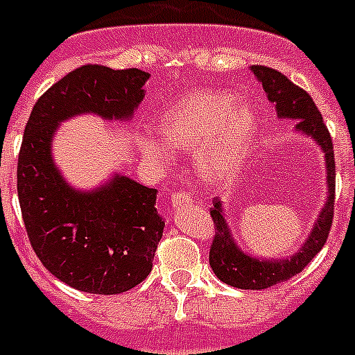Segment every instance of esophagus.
I'll use <instances>...</instances> for the list:
<instances>
[{"mask_svg":"<svg viewBox=\"0 0 355 355\" xmlns=\"http://www.w3.org/2000/svg\"><path fill=\"white\" fill-rule=\"evenodd\" d=\"M171 204H173V207H187V206H191V204H193L191 193H186V191L171 193Z\"/></svg>","mask_w":355,"mask_h":355,"instance_id":"1","label":"esophagus"}]
</instances>
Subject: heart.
Wrapping results in <instances>:
<instances>
[{"label":"heart","mask_w":355,"mask_h":355,"mask_svg":"<svg viewBox=\"0 0 355 355\" xmlns=\"http://www.w3.org/2000/svg\"><path fill=\"white\" fill-rule=\"evenodd\" d=\"M261 131V114L252 102L230 91H193L160 114L157 137L138 140L140 151L158 164L171 157L168 148L195 151L198 171L220 184L243 168Z\"/></svg>","instance_id":"heart-1"}]
</instances>
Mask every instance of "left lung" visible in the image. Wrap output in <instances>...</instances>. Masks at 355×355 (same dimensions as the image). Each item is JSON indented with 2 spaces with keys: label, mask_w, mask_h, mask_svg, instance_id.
Instances as JSON below:
<instances>
[{
  "label": "left lung",
  "mask_w": 355,
  "mask_h": 355,
  "mask_svg": "<svg viewBox=\"0 0 355 355\" xmlns=\"http://www.w3.org/2000/svg\"><path fill=\"white\" fill-rule=\"evenodd\" d=\"M252 71L262 83L268 100L275 103L279 116L297 120L299 131L312 137L322 149L328 182L327 202L322 206L306 243L290 259H279V261H270V259L264 261V259L250 257L248 253H244L230 233L223 204L218 198L213 200L209 215L215 224V237L209 248V266L215 275L230 286L241 288V290H264L301 273L327 243L334 218V202H336L334 200L336 198L334 197L336 195V158H334L332 137L310 94L290 82L284 74L275 69L253 65Z\"/></svg>",
  "instance_id": "8db88e82"
}]
</instances>
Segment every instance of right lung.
Listing matches in <instances>:
<instances>
[{
  "mask_svg": "<svg viewBox=\"0 0 355 355\" xmlns=\"http://www.w3.org/2000/svg\"><path fill=\"white\" fill-rule=\"evenodd\" d=\"M149 73L83 65L34 103L18 158V198L28 241L54 277L80 292L114 295L151 273L162 239L157 189L114 175L93 191H78L53 162L54 132L63 120L93 112L129 120L144 100Z\"/></svg>",
  "mask_w": 355,
  "mask_h": 355,
  "instance_id": "obj_1",
  "label": "right lung"
}]
</instances>
